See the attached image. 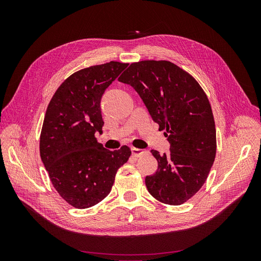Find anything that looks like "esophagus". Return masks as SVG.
Returning <instances> with one entry per match:
<instances>
[{"label": "esophagus", "instance_id": "34e87169", "mask_svg": "<svg viewBox=\"0 0 261 261\" xmlns=\"http://www.w3.org/2000/svg\"><path fill=\"white\" fill-rule=\"evenodd\" d=\"M146 152V150H143V149H138V148H135V147H132V153L135 155V156H139L143 153Z\"/></svg>", "mask_w": 261, "mask_h": 261}]
</instances>
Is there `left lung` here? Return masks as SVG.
Instances as JSON below:
<instances>
[{"label": "left lung", "instance_id": "obj_1", "mask_svg": "<svg viewBox=\"0 0 261 261\" xmlns=\"http://www.w3.org/2000/svg\"><path fill=\"white\" fill-rule=\"evenodd\" d=\"M118 82L137 91L171 145L169 154L151 150L158 170L145 178L148 192L160 202L183 204L204 184L217 153L206 92L186 70L163 60L132 63Z\"/></svg>", "mask_w": 261, "mask_h": 261}]
</instances>
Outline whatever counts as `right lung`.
Returning a JSON list of instances; mask_svg holds the SVG:
<instances>
[{
	"mask_svg": "<svg viewBox=\"0 0 261 261\" xmlns=\"http://www.w3.org/2000/svg\"><path fill=\"white\" fill-rule=\"evenodd\" d=\"M127 65L111 61L75 72L46 108L40 156L55 191L74 208H90L103 200L117 170L132 154L127 146L110 151L96 138L103 126L102 94Z\"/></svg>",
	"mask_w": 261,
	"mask_h": 261,
	"instance_id": "add662e5",
	"label": "right lung"
}]
</instances>
